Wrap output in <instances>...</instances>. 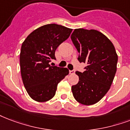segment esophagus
<instances>
[{
  "instance_id": "1",
  "label": "esophagus",
  "mask_w": 130,
  "mask_h": 130,
  "mask_svg": "<svg viewBox=\"0 0 130 130\" xmlns=\"http://www.w3.org/2000/svg\"><path fill=\"white\" fill-rule=\"evenodd\" d=\"M75 71L74 70H69V74H74Z\"/></svg>"
}]
</instances>
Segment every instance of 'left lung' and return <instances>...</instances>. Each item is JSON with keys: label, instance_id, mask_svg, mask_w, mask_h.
Wrapping results in <instances>:
<instances>
[{"label": "left lung", "instance_id": "8db88e82", "mask_svg": "<svg viewBox=\"0 0 130 130\" xmlns=\"http://www.w3.org/2000/svg\"><path fill=\"white\" fill-rule=\"evenodd\" d=\"M71 39L79 52L78 61L87 64L83 73L76 72L79 82L72 87V93L82 104H95L107 93L113 82L117 54L110 40L96 30L77 28Z\"/></svg>", "mask_w": 130, "mask_h": 130}]
</instances>
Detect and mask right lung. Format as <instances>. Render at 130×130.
I'll use <instances>...</instances> for the list:
<instances>
[{"instance_id": "obj_1", "label": "right lung", "mask_w": 130, "mask_h": 130, "mask_svg": "<svg viewBox=\"0 0 130 130\" xmlns=\"http://www.w3.org/2000/svg\"><path fill=\"white\" fill-rule=\"evenodd\" d=\"M72 28L56 24H45L33 30L22 44L20 70L24 86L35 101L44 102L56 93L57 85L69 74L67 68L52 66L55 50L69 37Z\"/></svg>"}]
</instances>
